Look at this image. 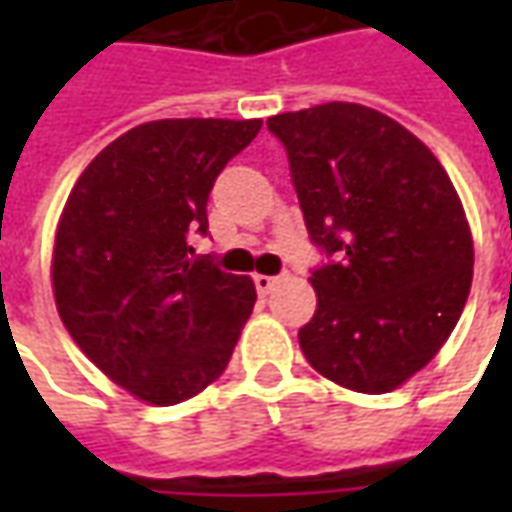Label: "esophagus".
<instances>
[{"mask_svg":"<svg viewBox=\"0 0 512 512\" xmlns=\"http://www.w3.org/2000/svg\"><path fill=\"white\" fill-rule=\"evenodd\" d=\"M277 285V277H268V274H255V288L257 293H268V290Z\"/></svg>","mask_w":512,"mask_h":512,"instance_id":"obj_1","label":"esophagus"}]
</instances>
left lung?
Returning <instances> with one entry per match:
<instances>
[{
  "mask_svg": "<svg viewBox=\"0 0 512 512\" xmlns=\"http://www.w3.org/2000/svg\"><path fill=\"white\" fill-rule=\"evenodd\" d=\"M285 145L304 224L326 263L301 351L334 384L384 395L439 354L472 288L458 191L417 136L370 106L268 117Z\"/></svg>",
  "mask_w": 512,
  "mask_h": 512,
  "instance_id": "1",
  "label": "left lung"
}]
</instances>
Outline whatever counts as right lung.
Listing matches in <instances>:
<instances>
[{
	"label": "right lung",
	"instance_id": "obj_1",
	"mask_svg": "<svg viewBox=\"0 0 512 512\" xmlns=\"http://www.w3.org/2000/svg\"><path fill=\"white\" fill-rule=\"evenodd\" d=\"M263 120H153L117 136L76 180L54 238V301L84 356L153 406L222 376L255 285L194 257L208 194Z\"/></svg>",
	"mask_w": 512,
	"mask_h": 512
}]
</instances>
